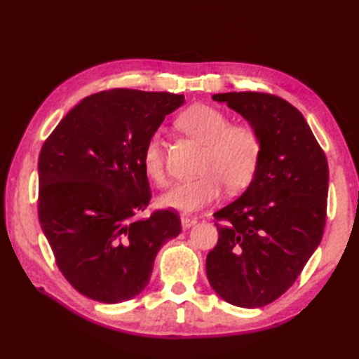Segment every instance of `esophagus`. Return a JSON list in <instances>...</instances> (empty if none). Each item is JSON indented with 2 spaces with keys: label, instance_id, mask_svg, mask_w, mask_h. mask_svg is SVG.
I'll use <instances>...</instances> for the list:
<instances>
[{
  "label": "esophagus",
  "instance_id": "34e87169",
  "mask_svg": "<svg viewBox=\"0 0 359 359\" xmlns=\"http://www.w3.org/2000/svg\"><path fill=\"white\" fill-rule=\"evenodd\" d=\"M180 220H182V226H184V228H189V226H193L194 224H197V217L189 216V215H184L180 217Z\"/></svg>",
  "mask_w": 359,
  "mask_h": 359
}]
</instances>
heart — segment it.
Wrapping results in <instances>:
<instances>
[{
  "mask_svg": "<svg viewBox=\"0 0 359 359\" xmlns=\"http://www.w3.org/2000/svg\"><path fill=\"white\" fill-rule=\"evenodd\" d=\"M182 133L205 144L197 179L175 184L158 203L163 208L193 212L208 207L219 199L224 185L230 191H239L255 179L262 156V140L257 129L248 123L231 125L225 112L208 104H193L175 118ZM142 168L156 185L166 184L165 148L157 134L144 142Z\"/></svg>",
  "mask_w": 359,
  "mask_h": 359,
  "instance_id": "heart-1",
  "label": "heart"
}]
</instances>
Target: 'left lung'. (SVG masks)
<instances>
[{
	"mask_svg": "<svg viewBox=\"0 0 359 359\" xmlns=\"http://www.w3.org/2000/svg\"><path fill=\"white\" fill-rule=\"evenodd\" d=\"M257 129L262 156L239 199L215 212L207 276L224 301L259 309L293 285L323 239L329 165L306 118L264 93L215 94Z\"/></svg>",
	"mask_w": 359,
	"mask_h": 359,
	"instance_id": "8db88e82",
	"label": "left lung"
}]
</instances>
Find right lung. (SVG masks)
<instances>
[{
  "instance_id": "1",
  "label": "right lung",
  "mask_w": 359,
  "mask_h": 359,
  "mask_svg": "<svg viewBox=\"0 0 359 359\" xmlns=\"http://www.w3.org/2000/svg\"><path fill=\"white\" fill-rule=\"evenodd\" d=\"M185 97L111 89L74 106L38 158V219L63 276L90 299L117 304L148 285L160 247L182 231L172 210L135 219L151 189L142 149Z\"/></svg>"
}]
</instances>
